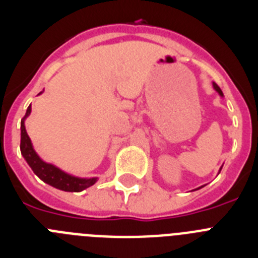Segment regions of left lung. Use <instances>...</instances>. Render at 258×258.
<instances>
[{
    "instance_id": "1",
    "label": "left lung",
    "mask_w": 258,
    "mask_h": 258,
    "mask_svg": "<svg viewBox=\"0 0 258 258\" xmlns=\"http://www.w3.org/2000/svg\"><path fill=\"white\" fill-rule=\"evenodd\" d=\"M213 88L216 89V92H217L218 94H220V95H223V94H222V90H221L220 86H218L217 84H214V83H213ZM221 169H222V168H221ZM221 169H220V172H221Z\"/></svg>"
}]
</instances>
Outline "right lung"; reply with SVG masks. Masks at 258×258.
<instances>
[{
	"label": "right lung",
	"mask_w": 258,
	"mask_h": 258,
	"mask_svg": "<svg viewBox=\"0 0 258 258\" xmlns=\"http://www.w3.org/2000/svg\"><path fill=\"white\" fill-rule=\"evenodd\" d=\"M29 113H31V106L27 108L26 115H24V117L22 118V122H20V131H22V133H20V152H22L23 157L28 163V165L31 166L33 173L37 175L38 178L42 179L45 183L50 184V186L58 188V190L70 191V192H80V191L93 186L97 182V178H79V177H74V175L67 174L66 172L56 168L55 165L41 160L40 156L33 150L31 138L27 134L26 125H24V121L29 116Z\"/></svg>",
	"instance_id": "right-lung-1"
}]
</instances>
